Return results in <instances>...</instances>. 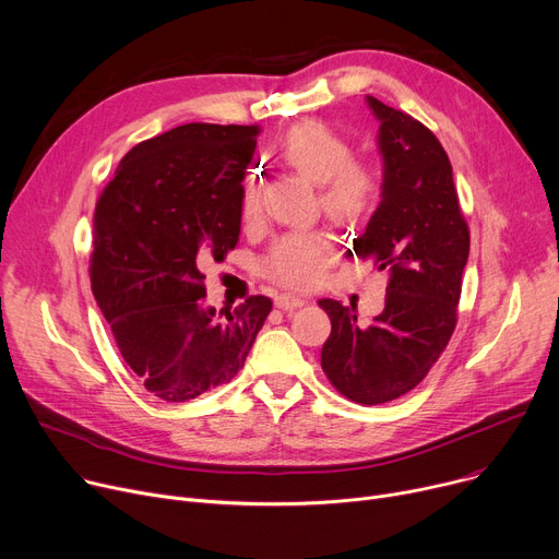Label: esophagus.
<instances>
[{
  "instance_id": "34e87169",
  "label": "esophagus",
  "mask_w": 559,
  "mask_h": 559,
  "mask_svg": "<svg viewBox=\"0 0 559 559\" xmlns=\"http://www.w3.org/2000/svg\"><path fill=\"white\" fill-rule=\"evenodd\" d=\"M307 299L299 297V295H277L275 297V307L282 309V311H293V309H299L305 307Z\"/></svg>"
}]
</instances>
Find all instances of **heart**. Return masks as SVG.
Here are the masks:
<instances>
[{
  "mask_svg": "<svg viewBox=\"0 0 559 559\" xmlns=\"http://www.w3.org/2000/svg\"><path fill=\"white\" fill-rule=\"evenodd\" d=\"M352 158V145L316 120L295 124L282 143V160L295 175L320 186V203L333 219H360L378 197L373 169ZM257 212H260V194L248 186L243 197V219H254ZM331 260V237L324 233H307L280 239L269 252L264 269L277 284L299 288L316 282Z\"/></svg>",
  "mask_w": 559,
  "mask_h": 559,
  "instance_id": "b5f03b06",
  "label": "heart"
}]
</instances>
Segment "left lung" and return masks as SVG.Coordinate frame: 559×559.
<instances>
[{"instance_id":"obj_1","label":"left lung","mask_w":559,"mask_h":559,"mask_svg":"<svg viewBox=\"0 0 559 559\" xmlns=\"http://www.w3.org/2000/svg\"><path fill=\"white\" fill-rule=\"evenodd\" d=\"M367 105L378 120L382 186L354 252L388 275L384 309L365 326L354 305H318L331 320L322 347L326 378L349 401L380 405L414 390L448 347L469 233L439 139L373 96Z\"/></svg>"}]
</instances>
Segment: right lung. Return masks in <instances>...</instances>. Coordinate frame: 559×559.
Returning a JSON list of instances; mask_svg holds the SVG:
<instances>
[{
  "label": "right lung",
  "instance_id": "obj_1",
  "mask_svg": "<svg viewBox=\"0 0 559 559\" xmlns=\"http://www.w3.org/2000/svg\"><path fill=\"white\" fill-rule=\"evenodd\" d=\"M257 124L188 122L127 152L94 212L92 290L145 390L186 403L230 382L273 302L205 305L207 262L239 241Z\"/></svg>",
  "mask_w": 559,
  "mask_h": 559
}]
</instances>
